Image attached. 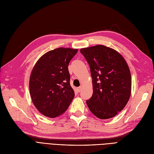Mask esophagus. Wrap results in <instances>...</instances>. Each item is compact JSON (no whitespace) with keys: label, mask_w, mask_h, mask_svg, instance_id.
<instances>
[{"label":"esophagus","mask_w":154,"mask_h":154,"mask_svg":"<svg viewBox=\"0 0 154 154\" xmlns=\"http://www.w3.org/2000/svg\"><path fill=\"white\" fill-rule=\"evenodd\" d=\"M82 86H81V87H78V88H77V91H78V92H81V91H82Z\"/></svg>","instance_id":"obj_1"}]
</instances>
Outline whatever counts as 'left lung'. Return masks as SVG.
Instances as JSON below:
<instances>
[{"label":"left lung","mask_w":154,"mask_h":154,"mask_svg":"<svg viewBox=\"0 0 154 154\" xmlns=\"http://www.w3.org/2000/svg\"><path fill=\"white\" fill-rule=\"evenodd\" d=\"M91 68L93 94L87 100L91 112L100 119L113 117L122 110L131 94V75L124 58L104 45L80 50Z\"/></svg>","instance_id":"left-lung-1"}]
</instances>
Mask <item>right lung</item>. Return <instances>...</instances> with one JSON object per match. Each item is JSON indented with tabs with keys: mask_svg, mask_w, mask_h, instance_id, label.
Here are the masks:
<instances>
[{
	"mask_svg": "<svg viewBox=\"0 0 154 154\" xmlns=\"http://www.w3.org/2000/svg\"><path fill=\"white\" fill-rule=\"evenodd\" d=\"M78 51L61 47L48 51L32 70L30 97L35 108L47 117L55 118L63 114L75 97L67 67Z\"/></svg>",
	"mask_w": 154,
	"mask_h": 154,
	"instance_id": "add662e5",
	"label": "right lung"
}]
</instances>
